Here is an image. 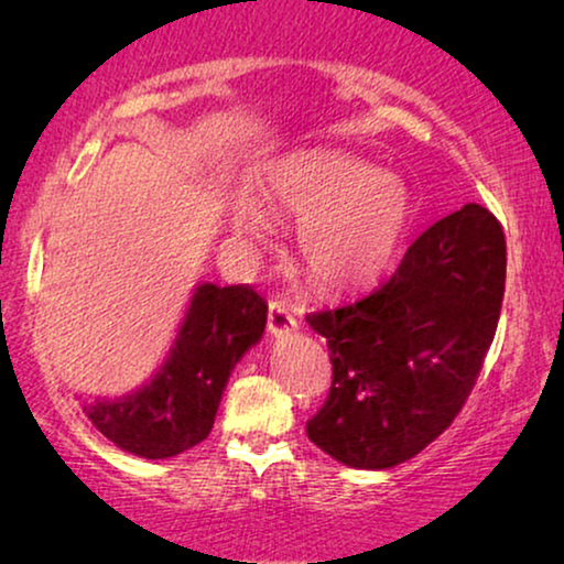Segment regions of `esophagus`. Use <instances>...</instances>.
I'll list each match as a JSON object with an SVG mask.
<instances>
[{"label": "esophagus", "mask_w": 564, "mask_h": 564, "mask_svg": "<svg viewBox=\"0 0 564 564\" xmlns=\"http://www.w3.org/2000/svg\"><path fill=\"white\" fill-rule=\"evenodd\" d=\"M267 328L269 334L274 338H282V336H290L292 330H297V318L290 313V307L284 303H269V321H267Z\"/></svg>", "instance_id": "34e87169"}]
</instances>
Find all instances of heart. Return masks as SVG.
<instances>
[{
  "label": "heart",
  "mask_w": 564,
  "mask_h": 564,
  "mask_svg": "<svg viewBox=\"0 0 564 564\" xmlns=\"http://www.w3.org/2000/svg\"><path fill=\"white\" fill-rule=\"evenodd\" d=\"M274 210L303 220L295 257L321 292L344 295L372 288L395 264L413 220L405 182L341 151H305L284 159L267 184ZM236 234L249 243L269 236L253 199L234 207Z\"/></svg>",
  "instance_id": "obj_1"
}]
</instances>
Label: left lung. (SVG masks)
Masks as SVG:
<instances>
[{
    "label": "left lung",
    "mask_w": 564,
    "mask_h": 564,
    "mask_svg": "<svg viewBox=\"0 0 564 564\" xmlns=\"http://www.w3.org/2000/svg\"><path fill=\"white\" fill-rule=\"evenodd\" d=\"M503 288V228L469 203L415 238L382 288L307 315L334 365L328 400L307 421L311 442L357 469H388L426 449L480 375Z\"/></svg>",
    "instance_id": "8db88e82"
}]
</instances>
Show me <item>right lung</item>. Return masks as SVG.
Wrapping results in <instances>:
<instances>
[{"instance_id": "right-lung-1", "label": "right lung", "mask_w": 564, "mask_h": 564, "mask_svg": "<svg viewBox=\"0 0 564 564\" xmlns=\"http://www.w3.org/2000/svg\"><path fill=\"white\" fill-rule=\"evenodd\" d=\"M267 326V303L246 284H197L164 365L141 388L97 398L84 413L99 434L143 459L205 442L234 367Z\"/></svg>"}]
</instances>
